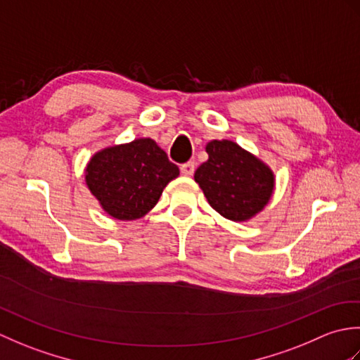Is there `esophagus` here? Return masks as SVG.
I'll use <instances>...</instances> for the list:
<instances>
[{"label": "esophagus", "instance_id": "obj_1", "mask_svg": "<svg viewBox=\"0 0 360 360\" xmlns=\"http://www.w3.org/2000/svg\"><path fill=\"white\" fill-rule=\"evenodd\" d=\"M193 172H195V162H192V160H188V162L181 165V173L184 176H192Z\"/></svg>", "mask_w": 360, "mask_h": 360}]
</instances>
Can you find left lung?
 <instances>
[{
    "label": "left lung",
    "mask_w": 360,
    "mask_h": 360,
    "mask_svg": "<svg viewBox=\"0 0 360 360\" xmlns=\"http://www.w3.org/2000/svg\"><path fill=\"white\" fill-rule=\"evenodd\" d=\"M209 159L198 167L195 181L209 204L232 221H248L269 202L274 173L262 160L232 141H212Z\"/></svg>",
    "instance_id": "left-lung-1"
}]
</instances>
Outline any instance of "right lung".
Wrapping results in <instances>:
<instances>
[{"instance_id": "obj_1", "label": "right lung", "mask_w": 360, "mask_h": 360, "mask_svg": "<svg viewBox=\"0 0 360 360\" xmlns=\"http://www.w3.org/2000/svg\"><path fill=\"white\" fill-rule=\"evenodd\" d=\"M178 174V165L145 137L96 153L86 165V186L108 215L131 221L147 215Z\"/></svg>"}]
</instances>
